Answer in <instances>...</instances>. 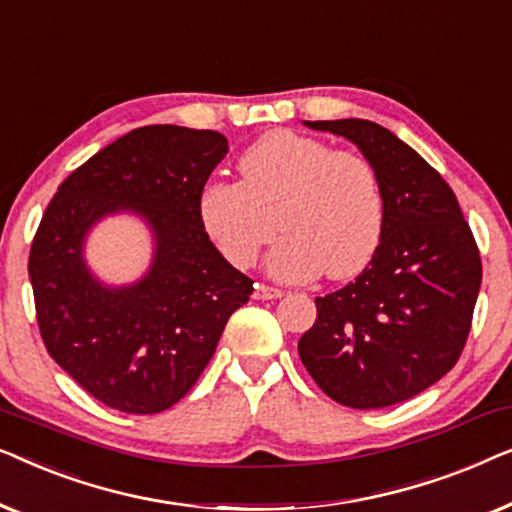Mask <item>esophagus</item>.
Returning a JSON list of instances; mask_svg holds the SVG:
<instances>
[{
  "instance_id": "34e87169",
  "label": "esophagus",
  "mask_w": 512,
  "mask_h": 512,
  "mask_svg": "<svg viewBox=\"0 0 512 512\" xmlns=\"http://www.w3.org/2000/svg\"><path fill=\"white\" fill-rule=\"evenodd\" d=\"M282 296H284L282 289H275V286H268V284H256V291H254L256 300H277Z\"/></svg>"
}]
</instances>
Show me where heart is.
Listing matches in <instances>:
<instances>
[{
    "label": "heart",
    "mask_w": 512,
    "mask_h": 512,
    "mask_svg": "<svg viewBox=\"0 0 512 512\" xmlns=\"http://www.w3.org/2000/svg\"><path fill=\"white\" fill-rule=\"evenodd\" d=\"M237 181L200 193V219L235 268H251L279 228L270 275L303 282L359 275L382 240L384 198L375 167L317 137L272 130L237 160Z\"/></svg>",
    "instance_id": "b5f03b06"
}]
</instances>
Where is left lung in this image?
<instances>
[{
    "instance_id": "obj_1",
    "label": "left lung",
    "mask_w": 512,
    "mask_h": 512,
    "mask_svg": "<svg viewBox=\"0 0 512 512\" xmlns=\"http://www.w3.org/2000/svg\"><path fill=\"white\" fill-rule=\"evenodd\" d=\"M305 125L359 146L380 181L384 228L368 268L317 298L300 361L335 403L387 408L436 384L464 352L482 282L478 244L447 181L394 132L363 118Z\"/></svg>"
}]
</instances>
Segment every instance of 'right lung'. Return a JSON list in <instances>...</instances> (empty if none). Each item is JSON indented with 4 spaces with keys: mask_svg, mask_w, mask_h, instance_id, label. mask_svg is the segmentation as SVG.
<instances>
[{
    "mask_svg": "<svg viewBox=\"0 0 512 512\" xmlns=\"http://www.w3.org/2000/svg\"><path fill=\"white\" fill-rule=\"evenodd\" d=\"M226 153L221 132L144 125L76 167L41 216L27 265L41 338L109 408H172L254 291L200 219V193ZM118 211L142 215L157 249L142 280L107 287L87 270L82 244L97 220Z\"/></svg>",
    "mask_w": 512,
    "mask_h": 512,
    "instance_id": "1",
    "label": "right lung"
}]
</instances>
